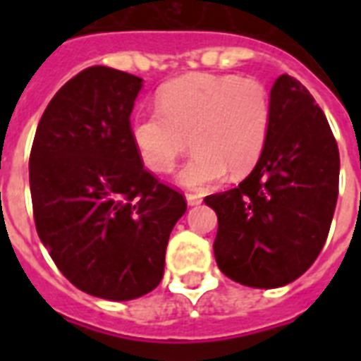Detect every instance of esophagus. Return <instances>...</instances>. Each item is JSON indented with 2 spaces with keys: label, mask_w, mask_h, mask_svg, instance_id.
Returning a JSON list of instances; mask_svg holds the SVG:
<instances>
[{
  "label": "esophagus",
  "mask_w": 361,
  "mask_h": 361,
  "mask_svg": "<svg viewBox=\"0 0 361 361\" xmlns=\"http://www.w3.org/2000/svg\"><path fill=\"white\" fill-rule=\"evenodd\" d=\"M185 200H187V204H189V206H198V204L202 202V198L198 197V195H192V192H187Z\"/></svg>",
  "instance_id": "esophagus-1"
}]
</instances>
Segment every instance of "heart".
Instances as JSON below:
<instances>
[{
    "label": "heart",
    "instance_id": "heart-1",
    "mask_svg": "<svg viewBox=\"0 0 361 361\" xmlns=\"http://www.w3.org/2000/svg\"><path fill=\"white\" fill-rule=\"evenodd\" d=\"M159 110L138 112L129 136L142 164L166 174L192 142V159L178 183L208 189L232 176H245L262 157L271 121V101L262 82L236 75L191 73L166 82Z\"/></svg>",
    "mask_w": 361,
    "mask_h": 361
}]
</instances>
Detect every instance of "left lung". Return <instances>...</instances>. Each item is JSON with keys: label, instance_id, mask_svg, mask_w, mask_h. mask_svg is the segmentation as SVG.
<instances>
[{"label": "left lung", "instance_id": "1", "mask_svg": "<svg viewBox=\"0 0 361 361\" xmlns=\"http://www.w3.org/2000/svg\"><path fill=\"white\" fill-rule=\"evenodd\" d=\"M262 157L240 185L204 198L217 214L214 252L226 277L252 288L285 286L317 260L339 192V149L319 104L296 78L269 92Z\"/></svg>", "mask_w": 361, "mask_h": 361}]
</instances>
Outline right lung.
Segmentation results:
<instances>
[{
	"mask_svg": "<svg viewBox=\"0 0 361 361\" xmlns=\"http://www.w3.org/2000/svg\"><path fill=\"white\" fill-rule=\"evenodd\" d=\"M142 78L95 65L48 103L30 155L37 234L86 294L127 302L164 274L170 232L187 204L136 155L130 112Z\"/></svg>",
	"mask_w": 361,
	"mask_h": 361,
	"instance_id": "1",
	"label": "right lung"
}]
</instances>
